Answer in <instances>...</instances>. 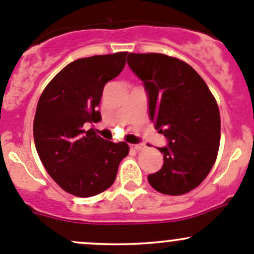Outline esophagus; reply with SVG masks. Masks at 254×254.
<instances>
[{
  "mask_svg": "<svg viewBox=\"0 0 254 254\" xmlns=\"http://www.w3.org/2000/svg\"><path fill=\"white\" fill-rule=\"evenodd\" d=\"M131 148H134L135 151H141L145 148V145H143V143H132Z\"/></svg>",
  "mask_w": 254,
  "mask_h": 254,
  "instance_id": "34e87169",
  "label": "esophagus"
}]
</instances>
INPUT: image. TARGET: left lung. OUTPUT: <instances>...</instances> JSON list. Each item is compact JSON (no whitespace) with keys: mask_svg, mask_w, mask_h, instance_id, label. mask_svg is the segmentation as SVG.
<instances>
[{"mask_svg":"<svg viewBox=\"0 0 254 254\" xmlns=\"http://www.w3.org/2000/svg\"><path fill=\"white\" fill-rule=\"evenodd\" d=\"M127 65L142 81L148 115L167 139L163 166L148 175L153 189L168 195L193 190L211 171L220 146V112L205 81L179 59L163 54L127 55Z\"/></svg>","mask_w":254,"mask_h":254,"instance_id":"left-lung-1","label":"left lung"}]
</instances>
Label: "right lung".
I'll list each match as a JSON object with an SVG mask.
<instances>
[{
  "instance_id": "obj_1",
  "label": "right lung",
  "mask_w": 254,
  "mask_h": 254,
  "mask_svg": "<svg viewBox=\"0 0 254 254\" xmlns=\"http://www.w3.org/2000/svg\"><path fill=\"white\" fill-rule=\"evenodd\" d=\"M127 53L96 55L68 64L40 96L33 134L42 163L65 191L87 198L114 183L127 142L102 139L86 123L101 122L97 107L106 83L125 66Z\"/></svg>"
}]
</instances>
